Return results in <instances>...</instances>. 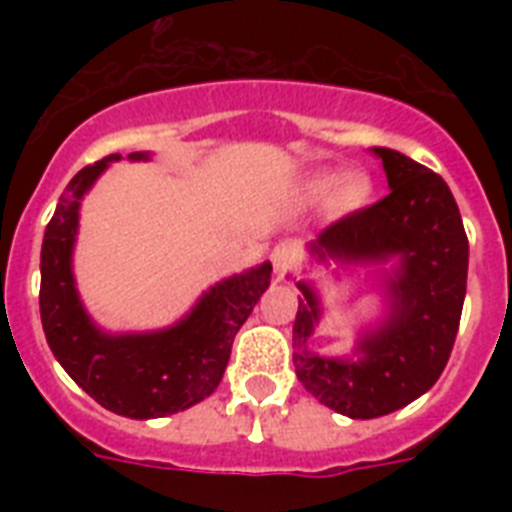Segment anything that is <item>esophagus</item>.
Instances as JSON below:
<instances>
[{
	"label": "esophagus",
	"instance_id": "obj_1",
	"mask_svg": "<svg viewBox=\"0 0 512 512\" xmlns=\"http://www.w3.org/2000/svg\"><path fill=\"white\" fill-rule=\"evenodd\" d=\"M271 260H273V268H276V273H279L281 279H284V276H287V273L295 268L297 244H292V241H281V244H276L271 252Z\"/></svg>",
	"mask_w": 512,
	"mask_h": 512
}]
</instances>
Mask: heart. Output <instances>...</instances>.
<instances>
[{
	"label": "heart",
	"instance_id": "obj_1",
	"mask_svg": "<svg viewBox=\"0 0 512 512\" xmlns=\"http://www.w3.org/2000/svg\"><path fill=\"white\" fill-rule=\"evenodd\" d=\"M372 177L366 172H345L327 170L316 172L303 183V196L311 204L329 201V209L340 217H348L358 209H364L372 201Z\"/></svg>",
	"mask_w": 512,
	"mask_h": 512
}]
</instances>
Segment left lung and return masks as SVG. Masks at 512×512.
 <instances>
[{
  "label": "left lung",
  "instance_id": "obj_1",
  "mask_svg": "<svg viewBox=\"0 0 512 512\" xmlns=\"http://www.w3.org/2000/svg\"><path fill=\"white\" fill-rule=\"evenodd\" d=\"M372 154L382 162L390 193L329 225L308 244V255L337 268L388 265L382 271L385 316L358 335L353 358L321 356L311 337L324 308L316 287L300 279L303 297L292 329L297 380L350 420L396 412L436 385L468 287V236L444 177L390 148H372Z\"/></svg>",
  "mask_w": 512,
  "mask_h": 512
}]
</instances>
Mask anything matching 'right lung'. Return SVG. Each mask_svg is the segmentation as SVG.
Returning <instances> with one entry per match:
<instances>
[{"mask_svg": "<svg viewBox=\"0 0 512 512\" xmlns=\"http://www.w3.org/2000/svg\"><path fill=\"white\" fill-rule=\"evenodd\" d=\"M122 156L111 154L76 172L60 193L42 241L39 311L52 356L68 377L108 412L154 420L183 412L215 393L231 358L233 337L271 287V263L217 281L183 319L154 332H106L84 311L74 279V244L84 193ZM135 151L130 162H148Z\"/></svg>", "mask_w": 512, "mask_h": 512, "instance_id": "add662e5", "label": "right lung"}]
</instances>
